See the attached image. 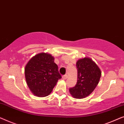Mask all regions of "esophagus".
Segmentation results:
<instances>
[{
  "label": "esophagus",
  "mask_w": 124,
  "mask_h": 124,
  "mask_svg": "<svg viewBox=\"0 0 124 124\" xmlns=\"http://www.w3.org/2000/svg\"><path fill=\"white\" fill-rule=\"evenodd\" d=\"M67 78H68L67 75H64L62 76V79L63 80H66V79H67Z\"/></svg>",
  "instance_id": "1"
}]
</instances>
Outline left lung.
Returning <instances> with one entry per match:
<instances>
[{"instance_id": "1", "label": "left lung", "mask_w": 124, "mask_h": 124, "mask_svg": "<svg viewBox=\"0 0 124 124\" xmlns=\"http://www.w3.org/2000/svg\"><path fill=\"white\" fill-rule=\"evenodd\" d=\"M78 80L75 86L69 89L75 98L88 97L95 89L101 76V71L97 64L88 57L80 59L76 62Z\"/></svg>"}]
</instances>
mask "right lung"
Listing matches in <instances>:
<instances>
[{
	"label": "right lung",
	"mask_w": 124,
	"mask_h": 124,
	"mask_svg": "<svg viewBox=\"0 0 124 124\" xmlns=\"http://www.w3.org/2000/svg\"><path fill=\"white\" fill-rule=\"evenodd\" d=\"M54 58L47 53H41L31 58L25 66V75L27 84L36 96H48L61 79Z\"/></svg>",
	"instance_id": "1"
}]
</instances>
